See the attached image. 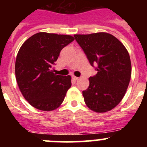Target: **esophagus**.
Listing matches in <instances>:
<instances>
[{"mask_svg": "<svg viewBox=\"0 0 147 147\" xmlns=\"http://www.w3.org/2000/svg\"><path fill=\"white\" fill-rule=\"evenodd\" d=\"M72 78H73V80H79V77H77V76H72Z\"/></svg>", "mask_w": 147, "mask_h": 147, "instance_id": "1", "label": "esophagus"}]
</instances>
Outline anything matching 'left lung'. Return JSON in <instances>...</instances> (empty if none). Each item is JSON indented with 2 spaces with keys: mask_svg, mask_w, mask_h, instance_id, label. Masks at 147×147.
Instances as JSON below:
<instances>
[{
  "mask_svg": "<svg viewBox=\"0 0 147 147\" xmlns=\"http://www.w3.org/2000/svg\"><path fill=\"white\" fill-rule=\"evenodd\" d=\"M76 42L92 66L96 76L89 78L88 89L82 91L87 107L94 112L110 111L124 98L132 72L127 49L113 35L106 32L74 34Z\"/></svg>",
  "mask_w": 147,
  "mask_h": 147,
  "instance_id": "1",
  "label": "left lung"
}]
</instances>
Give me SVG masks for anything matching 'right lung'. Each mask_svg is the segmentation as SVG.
<instances>
[{
  "label": "right lung",
  "instance_id": "obj_1",
  "mask_svg": "<svg viewBox=\"0 0 147 147\" xmlns=\"http://www.w3.org/2000/svg\"><path fill=\"white\" fill-rule=\"evenodd\" d=\"M74 40L71 35L39 32L21 45L15 76L22 95L32 107L51 111L62 103L71 86V76L57 75L52 67L61 50Z\"/></svg>",
  "mask_w": 147,
  "mask_h": 147
}]
</instances>
